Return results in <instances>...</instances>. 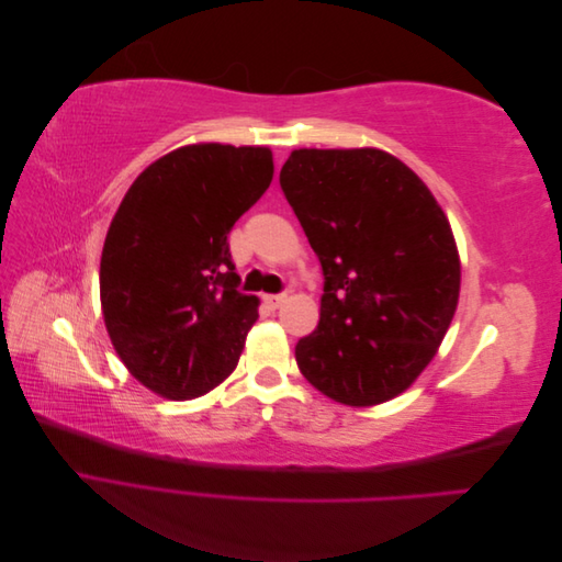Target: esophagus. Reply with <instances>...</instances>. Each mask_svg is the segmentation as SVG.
Wrapping results in <instances>:
<instances>
[{"mask_svg": "<svg viewBox=\"0 0 562 562\" xmlns=\"http://www.w3.org/2000/svg\"><path fill=\"white\" fill-rule=\"evenodd\" d=\"M265 302L269 304L271 310H277V307H281V304L285 302V295L283 293H279V295H265Z\"/></svg>", "mask_w": 562, "mask_h": 562, "instance_id": "esophagus-1", "label": "esophagus"}]
</instances>
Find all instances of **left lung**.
Wrapping results in <instances>:
<instances>
[{
    "label": "left lung",
    "mask_w": 562,
    "mask_h": 562,
    "mask_svg": "<svg viewBox=\"0 0 562 562\" xmlns=\"http://www.w3.org/2000/svg\"><path fill=\"white\" fill-rule=\"evenodd\" d=\"M281 190L323 269L321 318L295 347L300 372L345 405L398 396L429 366L459 297L446 213L382 149H295Z\"/></svg>",
    "instance_id": "left-lung-1"
}]
</instances>
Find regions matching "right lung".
Instances as JSON below:
<instances>
[{
  "label": "right lung",
  "mask_w": 562,
  "mask_h": 562,
  "mask_svg": "<svg viewBox=\"0 0 562 562\" xmlns=\"http://www.w3.org/2000/svg\"><path fill=\"white\" fill-rule=\"evenodd\" d=\"M274 176L267 147L187 145L149 164L112 217L100 302L131 375L187 401L239 363L260 300L236 291L227 234Z\"/></svg>",
  "instance_id": "1"
}]
</instances>
